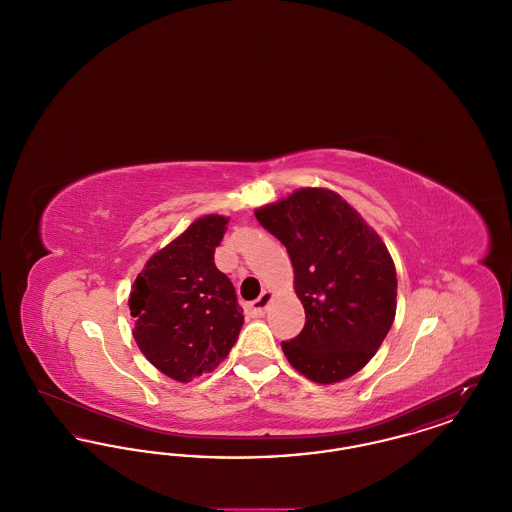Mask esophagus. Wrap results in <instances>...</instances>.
<instances>
[{
  "instance_id": "34e87169",
  "label": "esophagus",
  "mask_w": 512,
  "mask_h": 512,
  "mask_svg": "<svg viewBox=\"0 0 512 512\" xmlns=\"http://www.w3.org/2000/svg\"><path fill=\"white\" fill-rule=\"evenodd\" d=\"M270 301H272V293L263 292L251 305H249V311H251V315H255V317H261V315H265L267 313L268 305H270Z\"/></svg>"
}]
</instances>
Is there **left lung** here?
<instances>
[{"mask_svg":"<svg viewBox=\"0 0 512 512\" xmlns=\"http://www.w3.org/2000/svg\"><path fill=\"white\" fill-rule=\"evenodd\" d=\"M286 245L305 326L282 341L290 365L317 384H336L374 357L397 309V274L382 238L340 194L299 188L255 211Z\"/></svg>","mask_w":512,"mask_h":512,"instance_id":"1","label":"left lung"}]
</instances>
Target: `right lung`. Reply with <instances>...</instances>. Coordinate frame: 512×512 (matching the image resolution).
Returning <instances> with one entry per match:
<instances>
[{
    "instance_id": "right-lung-1",
    "label": "right lung",
    "mask_w": 512,
    "mask_h": 512,
    "mask_svg": "<svg viewBox=\"0 0 512 512\" xmlns=\"http://www.w3.org/2000/svg\"><path fill=\"white\" fill-rule=\"evenodd\" d=\"M228 220L222 215L194 220L147 259L128 297L140 351L182 384L213 372L244 324L232 282L215 267Z\"/></svg>"
}]
</instances>
